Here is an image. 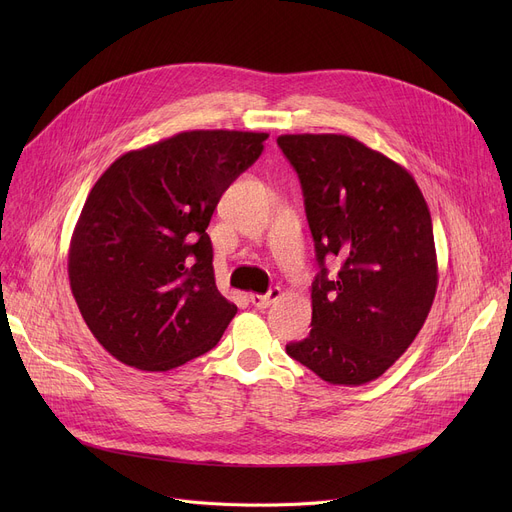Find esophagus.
Listing matches in <instances>:
<instances>
[{
  "mask_svg": "<svg viewBox=\"0 0 512 512\" xmlns=\"http://www.w3.org/2000/svg\"><path fill=\"white\" fill-rule=\"evenodd\" d=\"M282 297V290L280 288H272L267 294H251V303L257 307V309H265L270 307L272 303H276L278 299Z\"/></svg>",
  "mask_w": 512,
  "mask_h": 512,
  "instance_id": "obj_1",
  "label": "esophagus"
}]
</instances>
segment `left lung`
Masks as SVG:
<instances>
[{
    "label": "left lung",
    "instance_id": "1",
    "mask_svg": "<svg viewBox=\"0 0 512 512\" xmlns=\"http://www.w3.org/2000/svg\"><path fill=\"white\" fill-rule=\"evenodd\" d=\"M319 274L311 332L286 353L334 386L378 380L423 328L438 288L432 215L415 178L346 134H282ZM326 256L341 270L327 278Z\"/></svg>",
    "mask_w": 512,
    "mask_h": 512
}]
</instances>
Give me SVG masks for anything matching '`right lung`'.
Masks as SVG:
<instances>
[{"label": "right lung", "instance_id": "obj_1", "mask_svg": "<svg viewBox=\"0 0 512 512\" xmlns=\"http://www.w3.org/2000/svg\"><path fill=\"white\" fill-rule=\"evenodd\" d=\"M267 132L186 130L120 155L80 211L68 251L74 301L120 363L170 371L220 342L236 305L213 278L205 232Z\"/></svg>", "mask_w": 512, "mask_h": 512}]
</instances>
